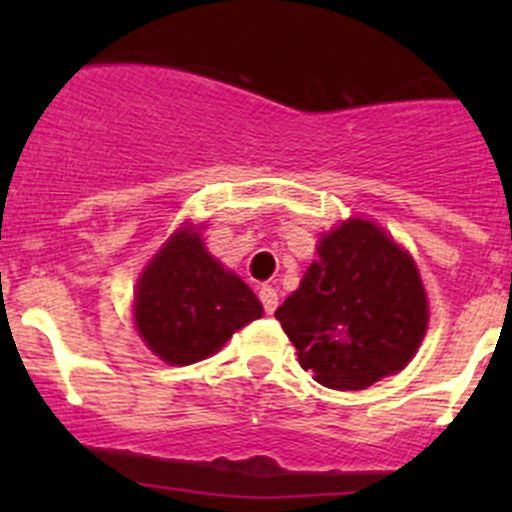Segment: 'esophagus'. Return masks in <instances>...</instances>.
I'll return each instance as SVG.
<instances>
[{"instance_id":"34e87169","label":"esophagus","mask_w":512,"mask_h":512,"mask_svg":"<svg viewBox=\"0 0 512 512\" xmlns=\"http://www.w3.org/2000/svg\"><path fill=\"white\" fill-rule=\"evenodd\" d=\"M260 302H262V307H265V312L272 314L277 309V304H280V294H277L275 287L262 285L260 287Z\"/></svg>"}]
</instances>
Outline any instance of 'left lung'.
Here are the masks:
<instances>
[{"label":"left lung","instance_id":"8db88e82","mask_svg":"<svg viewBox=\"0 0 512 512\" xmlns=\"http://www.w3.org/2000/svg\"><path fill=\"white\" fill-rule=\"evenodd\" d=\"M317 255L275 312L302 369L337 391H361L404 369L428 327L414 257L361 218L322 235Z\"/></svg>","mask_w":512,"mask_h":512}]
</instances>
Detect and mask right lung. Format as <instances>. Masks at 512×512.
Wrapping results in <instances>:
<instances>
[{
	"label": "right lung",
	"instance_id": "right-lung-1",
	"mask_svg": "<svg viewBox=\"0 0 512 512\" xmlns=\"http://www.w3.org/2000/svg\"><path fill=\"white\" fill-rule=\"evenodd\" d=\"M133 299V322L146 347L178 366L208 359L262 317L255 292L205 250L195 225L165 240L138 277Z\"/></svg>",
	"mask_w": 512,
	"mask_h": 512
}]
</instances>
